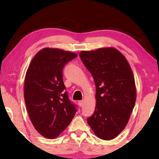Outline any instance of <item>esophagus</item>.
<instances>
[{
  "mask_svg": "<svg viewBox=\"0 0 159 159\" xmlns=\"http://www.w3.org/2000/svg\"><path fill=\"white\" fill-rule=\"evenodd\" d=\"M78 104H79V105L80 107H82L83 105V100H80V101H79V102H78Z\"/></svg>",
  "mask_w": 159,
  "mask_h": 159,
  "instance_id": "1",
  "label": "esophagus"
}]
</instances>
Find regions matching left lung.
Here are the masks:
<instances>
[{"instance_id": "left-lung-1", "label": "left lung", "mask_w": 159, "mask_h": 159, "mask_svg": "<svg viewBox=\"0 0 159 159\" xmlns=\"http://www.w3.org/2000/svg\"><path fill=\"white\" fill-rule=\"evenodd\" d=\"M80 58L96 86V107L87 118L99 138L110 140L121 133L136 101L134 76L127 60L113 48L81 51Z\"/></svg>"}]
</instances>
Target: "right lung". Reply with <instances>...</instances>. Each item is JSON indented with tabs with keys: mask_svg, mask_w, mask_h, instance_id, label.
<instances>
[{
	"mask_svg": "<svg viewBox=\"0 0 159 159\" xmlns=\"http://www.w3.org/2000/svg\"><path fill=\"white\" fill-rule=\"evenodd\" d=\"M77 56L45 48L34 56L26 71L24 93L26 109L35 129L45 138H57L77 111L65 91L62 76L65 64Z\"/></svg>",
	"mask_w": 159,
	"mask_h": 159,
	"instance_id": "right-lung-1",
	"label": "right lung"
}]
</instances>
